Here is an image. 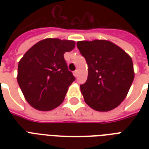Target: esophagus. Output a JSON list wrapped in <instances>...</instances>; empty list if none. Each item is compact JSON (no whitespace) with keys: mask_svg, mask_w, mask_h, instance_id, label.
I'll return each instance as SVG.
<instances>
[{"mask_svg":"<svg viewBox=\"0 0 149 149\" xmlns=\"http://www.w3.org/2000/svg\"><path fill=\"white\" fill-rule=\"evenodd\" d=\"M73 75H74V77H77V75H78V70H75L74 72H73Z\"/></svg>","mask_w":149,"mask_h":149,"instance_id":"34e87169","label":"esophagus"}]
</instances>
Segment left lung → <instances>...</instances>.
Listing matches in <instances>:
<instances>
[{"instance_id": "left-lung-1", "label": "left lung", "mask_w": 149, "mask_h": 149, "mask_svg": "<svg viewBox=\"0 0 149 149\" xmlns=\"http://www.w3.org/2000/svg\"><path fill=\"white\" fill-rule=\"evenodd\" d=\"M77 45L88 65L87 79L80 85L84 100L96 111L113 110L125 100L134 80L132 58L109 41H80Z\"/></svg>"}]
</instances>
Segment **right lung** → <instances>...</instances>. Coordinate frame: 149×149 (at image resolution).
<instances>
[{
  "instance_id": "obj_1",
  "label": "right lung",
  "mask_w": 149,
  "mask_h": 149,
  "mask_svg": "<svg viewBox=\"0 0 149 149\" xmlns=\"http://www.w3.org/2000/svg\"><path fill=\"white\" fill-rule=\"evenodd\" d=\"M74 47L73 41L45 38L34 45L20 60L17 83L34 108L51 111L63 103L68 87L75 80L64 53Z\"/></svg>"
}]
</instances>
